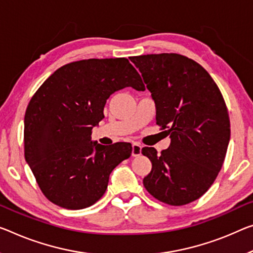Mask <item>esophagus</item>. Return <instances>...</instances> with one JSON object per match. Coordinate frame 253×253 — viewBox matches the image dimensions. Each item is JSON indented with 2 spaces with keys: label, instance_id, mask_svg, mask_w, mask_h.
Instances as JSON below:
<instances>
[{
  "label": "esophagus",
  "instance_id": "obj_1",
  "mask_svg": "<svg viewBox=\"0 0 253 253\" xmlns=\"http://www.w3.org/2000/svg\"><path fill=\"white\" fill-rule=\"evenodd\" d=\"M141 145L139 142H133L132 143V156L138 157L141 155Z\"/></svg>",
  "mask_w": 253,
  "mask_h": 253
}]
</instances>
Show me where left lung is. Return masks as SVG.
Here are the masks:
<instances>
[{
  "label": "left lung",
  "instance_id": "8db88e82",
  "mask_svg": "<svg viewBox=\"0 0 253 253\" xmlns=\"http://www.w3.org/2000/svg\"><path fill=\"white\" fill-rule=\"evenodd\" d=\"M156 105V123L170 138L157 154L142 148L151 162L143 185L170 206L192 203L216 180L230 142V118L223 95L199 63L175 53L130 57Z\"/></svg>",
  "mask_w": 253,
  "mask_h": 253
}]
</instances>
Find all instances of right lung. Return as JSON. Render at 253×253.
Instances as JSON below:
<instances>
[{"label": "right lung", "mask_w": 253, "mask_h": 253, "mask_svg": "<svg viewBox=\"0 0 253 253\" xmlns=\"http://www.w3.org/2000/svg\"><path fill=\"white\" fill-rule=\"evenodd\" d=\"M126 87L145 90L127 59H89L57 69L35 92L25 114V158L53 204L67 209L94 205L107 189L131 143L91 141L112 94Z\"/></svg>", "instance_id": "add662e5"}]
</instances>
